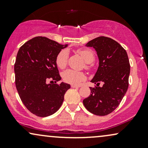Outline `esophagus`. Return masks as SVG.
Instances as JSON below:
<instances>
[{
    "label": "esophagus",
    "mask_w": 148,
    "mask_h": 148,
    "mask_svg": "<svg viewBox=\"0 0 148 148\" xmlns=\"http://www.w3.org/2000/svg\"><path fill=\"white\" fill-rule=\"evenodd\" d=\"M71 87L73 88H78L81 87V86H80V85H72V86H71Z\"/></svg>",
    "instance_id": "1"
}]
</instances>
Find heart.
Here are the masks:
<instances>
[{"label":"heart","instance_id":"heart-1","mask_svg":"<svg viewBox=\"0 0 148 148\" xmlns=\"http://www.w3.org/2000/svg\"><path fill=\"white\" fill-rule=\"evenodd\" d=\"M76 52L83 58L84 61L87 63L92 62L95 60V53L92 49H78ZM69 58V53L67 50H61L57 54L56 58V63L60 69H64L67 64ZM86 68H89L90 66L86 64ZM62 79L65 82L71 84H77L85 79V75L82 72L74 70V69H67L64 71L62 74Z\"/></svg>","mask_w":148,"mask_h":148}]
</instances>
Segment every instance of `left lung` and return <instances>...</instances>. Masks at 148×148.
<instances>
[{
    "instance_id": "1",
    "label": "left lung",
    "mask_w": 148,
    "mask_h": 148,
    "mask_svg": "<svg viewBox=\"0 0 148 148\" xmlns=\"http://www.w3.org/2000/svg\"><path fill=\"white\" fill-rule=\"evenodd\" d=\"M96 50L99 65L91 82V94L84 99L88 111L97 115H106L119 106L128 89L130 64L125 49L110 37L101 36L86 44ZM103 83L102 87L100 83Z\"/></svg>"
}]
</instances>
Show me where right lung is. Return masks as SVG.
Masks as SVG:
<instances>
[{
	"label": "right lung",
	"instance_id": "obj_1",
	"mask_svg": "<svg viewBox=\"0 0 148 148\" xmlns=\"http://www.w3.org/2000/svg\"><path fill=\"white\" fill-rule=\"evenodd\" d=\"M67 45H60L45 37H36L20 47L14 63L15 85L27 109L39 117H47L60 108L70 85L56 84L61 77L56 58ZM51 79L54 83L47 84Z\"/></svg>",
	"mask_w": 148,
	"mask_h": 148
}]
</instances>
